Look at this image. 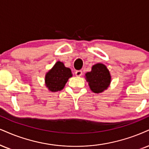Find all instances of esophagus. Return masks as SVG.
Returning <instances> with one entry per match:
<instances>
[{"instance_id":"34e87169","label":"esophagus","mask_w":149,"mask_h":149,"mask_svg":"<svg viewBox=\"0 0 149 149\" xmlns=\"http://www.w3.org/2000/svg\"><path fill=\"white\" fill-rule=\"evenodd\" d=\"M75 75L77 77H81L82 75V71L81 70H77L75 72Z\"/></svg>"}]
</instances>
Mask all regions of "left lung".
Listing matches in <instances>:
<instances>
[{
  "label": "left lung",
  "mask_w": 149,
  "mask_h": 149,
  "mask_svg": "<svg viewBox=\"0 0 149 149\" xmlns=\"http://www.w3.org/2000/svg\"><path fill=\"white\" fill-rule=\"evenodd\" d=\"M85 77L90 89L94 93H103L107 90L111 82L109 70L104 64L101 63L92 66L91 71L86 73Z\"/></svg>",
  "instance_id": "8db88e82"
}]
</instances>
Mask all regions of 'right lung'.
I'll list each match as a JSON object with an SVG mask.
<instances>
[{
  "instance_id": "1",
  "label": "right lung",
  "mask_w": 149,
  "mask_h": 149,
  "mask_svg": "<svg viewBox=\"0 0 149 149\" xmlns=\"http://www.w3.org/2000/svg\"><path fill=\"white\" fill-rule=\"evenodd\" d=\"M72 77L71 70L65 67L63 62L58 61L45 74V86L50 92L60 91L63 89L69 78Z\"/></svg>"
}]
</instances>
